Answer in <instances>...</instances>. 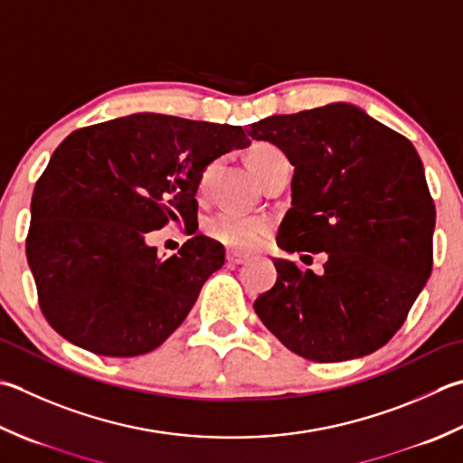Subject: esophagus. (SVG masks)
<instances>
[{
    "label": "esophagus",
    "instance_id": "obj_1",
    "mask_svg": "<svg viewBox=\"0 0 463 463\" xmlns=\"http://www.w3.org/2000/svg\"><path fill=\"white\" fill-rule=\"evenodd\" d=\"M247 260H249V257L241 255V252H234V250L226 252V262H229V265H242V262H247Z\"/></svg>",
    "mask_w": 463,
    "mask_h": 463
}]
</instances>
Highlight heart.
<instances>
[{
	"instance_id": "b5f03b06",
	"label": "heart",
	"mask_w": 463,
	"mask_h": 463,
	"mask_svg": "<svg viewBox=\"0 0 463 463\" xmlns=\"http://www.w3.org/2000/svg\"><path fill=\"white\" fill-rule=\"evenodd\" d=\"M285 154L277 148L275 144L270 142H255L247 152V160L250 168L255 170V175L262 178L275 165L277 160L283 158ZM208 175H211V168H206L201 178H198V190L206 188L208 184ZM269 231V222L260 216H241L234 213H216L208 216L204 221V232L206 237L213 241L224 244V247L234 249V250H249L257 247L260 239L265 237Z\"/></svg>"
}]
</instances>
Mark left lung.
<instances>
[{
  "label": "left lung",
  "instance_id": "left-lung-1",
  "mask_svg": "<svg viewBox=\"0 0 463 463\" xmlns=\"http://www.w3.org/2000/svg\"><path fill=\"white\" fill-rule=\"evenodd\" d=\"M249 128L295 166L279 247L327 252L323 275L273 260L277 283L255 301L259 319L317 364L383 347L433 267L436 204L413 144L351 104L269 116Z\"/></svg>",
  "mask_w": 463,
  "mask_h": 463
}]
</instances>
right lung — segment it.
Here are the masks:
<instances>
[{
    "mask_svg": "<svg viewBox=\"0 0 463 463\" xmlns=\"http://www.w3.org/2000/svg\"><path fill=\"white\" fill-rule=\"evenodd\" d=\"M242 126L132 114L63 140L35 183L25 257L40 309L63 339L104 357L160 347L196 303L224 249L194 234L196 188ZM168 222L191 238L165 261L146 237Z\"/></svg>",
    "mask_w": 463,
    "mask_h": 463,
    "instance_id": "right-lung-1",
    "label": "right lung"
}]
</instances>
